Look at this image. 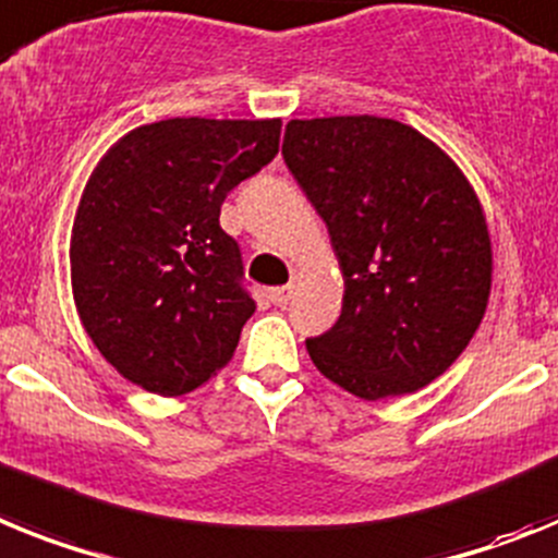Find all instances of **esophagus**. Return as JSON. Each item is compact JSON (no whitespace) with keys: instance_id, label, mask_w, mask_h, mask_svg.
Here are the masks:
<instances>
[{"instance_id":"esophagus-1","label":"esophagus","mask_w":558,"mask_h":558,"mask_svg":"<svg viewBox=\"0 0 558 558\" xmlns=\"http://www.w3.org/2000/svg\"><path fill=\"white\" fill-rule=\"evenodd\" d=\"M292 294L294 286H275V289H269V300H272L275 306H286L292 300Z\"/></svg>"}]
</instances>
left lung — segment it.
Returning <instances> with one entry per match:
<instances>
[{
	"label": "left lung",
	"instance_id": "obj_1",
	"mask_svg": "<svg viewBox=\"0 0 558 558\" xmlns=\"http://www.w3.org/2000/svg\"><path fill=\"white\" fill-rule=\"evenodd\" d=\"M283 159L345 280L337 326L306 339L317 371L365 401L438 379L492 294V235L466 173L418 129L376 114L289 120Z\"/></svg>",
	"mask_w": 558,
	"mask_h": 558
}]
</instances>
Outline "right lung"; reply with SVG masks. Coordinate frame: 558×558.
Returning a JSON list of instances; mask_svg holds the SVG:
<instances>
[{
  "label": "right lung",
  "instance_id": "right-lung-1",
  "mask_svg": "<svg viewBox=\"0 0 558 558\" xmlns=\"http://www.w3.org/2000/svg\"><path fill=\"white\" fill-rule=\"evenodd\" d=\"M278 145L280 118H171L123 134L92 168L70 235L72 298L125 381L173 399L232 360L255 303L221 202Z\"/></svg>",
  "mask_w": 558,
  "mask_h": 558
}]
</instances>
